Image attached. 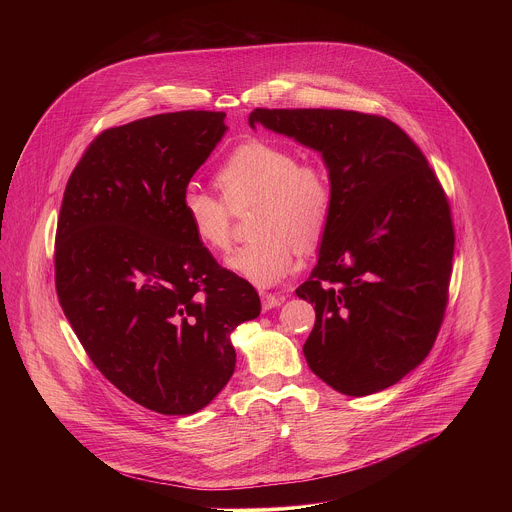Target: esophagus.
I'll list each match as a JSON object with an SVG mask.
<instances>
[{"label":"esophagus","instance_id":"esophagus-1","mask_svg":"<svg viewBox=\"0 0 512 512\" xmlns=\"http://www.w3.org/2000/svg\"><path fill=\"white\" fill-rule=\"evenodd\" d=\"M261 303H263V309L270 311L274 307H280L284 303V297L282 295H274V293H261Z\"/></svg>","mask_w":512,"mask_h":512}]
</instances>
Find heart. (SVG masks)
Listing matches in <instances>:
<instances>
[{
  "label": "heart",
  "instance_id": "b5f03b06",
  "mask_svg": "<svg viewBox=\"0 0 512 512\" xmlns=\"http://www.w3.org/2000/svg\"><path fill=\"white\" fill-rule=\"evenodd\" d=\"M220 195L190 186L182 194V211L197 242L224 251L230 247L232 211L253 207L251 242L226 259V267L257 288H272L297 267L301 249L322 238L332 213L334 192L315 161H299L290 147L249 140L236 147L215 174Z\"/></svg>",
  "mask_w": 512,
  "mask_h": 512
}]
</instances>
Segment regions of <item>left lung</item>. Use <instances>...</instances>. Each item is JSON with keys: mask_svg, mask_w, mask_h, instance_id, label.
<instances>
[{"mask_svg": "<svg viewBox=\"0 0 512 512\" xmlns=\"http://www.w3.org/2000/svg\"><path fill=\"white\" fill-rule=\"evenodd\" d=\"M322 155L334 192L317 267L295 293L315 305L309 368L343 395L397 384L430 353L447 305L455 232L438 178L386 117L343 109H255Z\"/></svg>", "mask_w": 512, "mask_h": 512, "instance_id": "8db88e82", "label": "left lung"}]
</instances>
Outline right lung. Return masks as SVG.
<instances>
[{"mask_svg":"<svg viewBox=\"0 0 512 512\" xmlns=\"http://www.w3.org/2000/svg\"><path fill=\"white\" fill-rule=\"evenodd\" d=\"M224 117L178 111L101 132L57 220L65 317L99 372L155 413L207 407L234 374L232 332L261 313L255 288L220 267L182 211Z\"/></svg>","mask_w":512,"mask_h":512,"instance_id":"obj_1","label":"right lung"}]
</instances>
